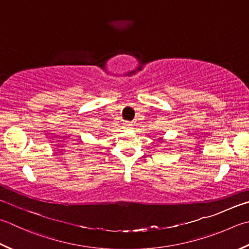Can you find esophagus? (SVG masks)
<instances>
[{"label": "esophagus", "instance_id": "34e87169", "mask_svg": "<svg viewBox=\"0 0 249 249\" xmlns=\"http://www.w3.org/2000/svg\"><path fill=\"white\" fill-rule=\"evenodd\" d=\"M124 126H125V128H129L130 126H131V124H130V123H125Z\"/></svg>", "mask_w": 249, "mask_h": 249}]
</instances>
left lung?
Instances as JSON below:
<instances>
[{
	"label": "left lung",
	"mask_w": 249,
	"mask_h": 249,
	"mask_svg": "<svg viewBox=\"0 0 249 249\" xmlns=\"http://www.w3.org/2000/svg\"><path fill=\"white\" fill-rule=\"evenodd\" d=\"M159 140H163V139L162 138H159Z\"/></svg>",
	"instance_id": "1"
}]
</instances>
